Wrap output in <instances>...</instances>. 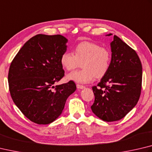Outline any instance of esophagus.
I'll return each mask as SVG.
<instances>
[{"instance_id": "obj_1", "label": "esophagus", "mask_w": 152, "mask_h": 152, "mask_svg": "<svg viewBox=\"0 0 152 152\" xmlns=\"http://www.w3.org/2000/svg\"><path fill=\"white\" fill-rule=\"evenodd\" d=\"M76 87H77V88H78V89H84V88H85L84 86H82V85H80V84H77Z\"/></svg>"}]
</instances>
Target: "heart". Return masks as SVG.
Returning a JSON list of instances; mask_svg holds the SVG:
<instances>
[{
  "instance_id": "obj_1",
  "label": "heart",
  "mask_w": 152,
  "mask_h": 152,
  "mask_svg": "<svg viewBox=\"0 0 152 152\" xmlns=\"http://www.w3.org/2000/svg\"><path fill=\"white\" fill-rule=\"evenodd\" d=\"M112 62V52L106 47L98 44L84 41L78 44L73 53L64 52L60 56V63L67 70H74L81 63L82 69L69 73L66 78L69 80L85 84L99 79L108 72Z\"/></svg>"
}]
</instances>
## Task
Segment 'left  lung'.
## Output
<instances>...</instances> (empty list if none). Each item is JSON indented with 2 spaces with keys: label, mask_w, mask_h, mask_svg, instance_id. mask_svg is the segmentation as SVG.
<instances>
[{
  "label": "left lung",
  "mask_w": 152,
  "mask_h": 152,
  "mask_svg": "<svg viewBox=\"0 0 152 152\" xmlns=\"http://www.w3.org/2000/svg\"><path fill=\"white\" fill-rule=\"evenodd\" d=\"M110 45L111 65L92 87L95 100L91 106L94 114L106 122L120 120L133 109L141 94L142 82V66L136 52L115 35Z\"/></svg>",
  "instance_id": "left-lung-1"
}]
</instances>
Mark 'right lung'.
<instances>
[{
    "mask_svg": "<svg viewBox=\"0 0 152 152\" xmlns=\"http://www.w3.org/2000/svg\"><path fill=\"white\" fill-rule=\"evenodd\" d=\"M67 42L60 34H37L24 44L11 62L8 75L10 96L32 122L54 121L76 89L72 80L54 86L64 76L60 56L66 51Z\"/></svg>",
    "mask_w": 152,
    "mask_h": 152,
    "instance_id": "obj_1",
    "label": "right lung"
}]
</instances>
